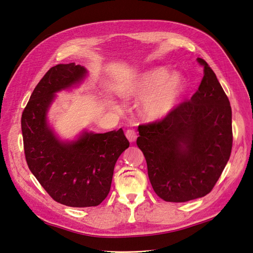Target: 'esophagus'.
Returning a JSON list of instances; mask_svg holds the SVG:
<instances>
[{
	"label": "esophagus",
	"mask_w": 253,
	"mask_h": 253,
	"mask_svg": "<svg viewBox=\"0 0 253 253\" xmlns=\"http://www.w3.org/2000/svg\"><path fill=\"white\" fill-rule=\"evenodd\" d=\"M126 136L129 142H134L137 138V133L134 131V129H127L126 132Z\"/></svg>",
	"instance_id": "1"
}]
</instances>
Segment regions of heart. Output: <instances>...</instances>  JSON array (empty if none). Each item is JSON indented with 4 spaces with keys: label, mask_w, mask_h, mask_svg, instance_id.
I'll use <instances>...</instances> for the list:
<instances>
[{
    "label": "heart",
    "mask_w": 253,
    "mask_h": 253,
    "mask_svg": "<svg viewBox=\"0 0 253 253\" xmlns=\"http://www.w3.org/2000/svg\"><path fill=\"white\" fill-rule=\"evenodd\" d=\"M185 77L178 73L169 75L166 68L157 67L144 73L126 91L127 97L143 99V113L151 120L169 116L177 108L186 89Z\"/></svg>",
    "instance_id": "b5f03b06"
}]
</instances>
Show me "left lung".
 Segmentation results:
<instances>
[{"mask_svg": "<svg viewBox=\"0 0 253 253\" xmlns=\"http://www.w3.org/2000/svg\"><path fill=\"white\" fill-rule=\"evenodd\" d=\"M190 101L169 116L138 126L137 145L147 160L155 193L166 202L185 203L211 192L232 149L229 99L208 63Z\"/></svg>", "mask_w": 253, "mask_h": 253, "instance_id": "left-lung-1", "label": "left lung"}]
</instances>
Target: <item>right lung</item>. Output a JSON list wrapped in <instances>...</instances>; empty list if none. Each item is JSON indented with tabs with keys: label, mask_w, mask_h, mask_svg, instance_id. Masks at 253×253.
I'll return each instance as SVG.
<instances>
[{
	"label": "right lung",
	"mask_w": 253,
	"mask_h": 253,
	"mask_svg": "<svg viewBox=\"0 0 253 253\" xmlns=\"http://www.w3.org/2000/svg\"><path fill=\"white\" fill-rule=\"evenodd\" d=\"M86 76V68L75 63L51 67L34 89L21 119L29 170L52 200L77 208L105 200L115 165L129 145L122 128L82 131L74 140H62L50 126L47 113L56 94L79 86Z\"/></svg>",
	"instance_id": "obj_1"
}]
</instances>
